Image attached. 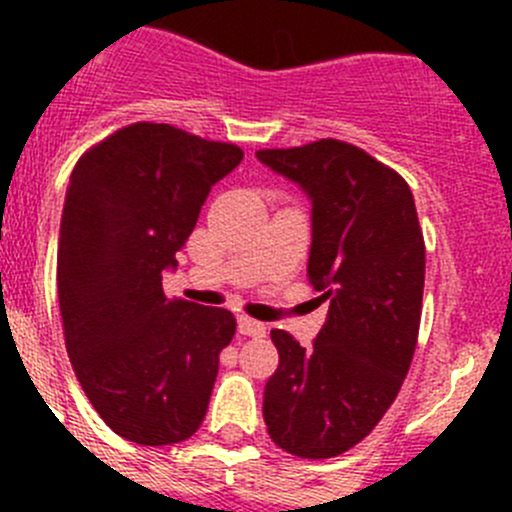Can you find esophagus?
Returning <instances> with one entry per match:
<instances>
[{
  "instance_id": "1",
  "label": "esophagus",
  "mask_w": 512,
  "mask_h": 512,
  "mask_svg": "<svg viewBox=\"0 0 512 512\" xmlns=\"http://www.w3.org/2000/svg\"><path fill=\"white\" fill-rule=\"evenodd\" d=\"M237 332L245 334V337H265V324L240 314V317H237Z\"/></svg>"
}]
</instances>
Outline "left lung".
<instances>
[{"label": "left lung", "instance_id": "obj_1", "mask_svg": "<svg viewBox=\"0 0 512 512\" xmlns=\"http://www.w3.org/2000/svg\"><path fill=\"white\" fill-rule=\"evenodd\" d=\"M257 158L312 200L307 275L329 299L312 347L272 329L280 366L262 414L287 453L334 458L374 431L414 359L426 277L414 195L396 170L337 138Z\"/></svg>", "mask_w": 512, "mask_h": 512}]
</instances>
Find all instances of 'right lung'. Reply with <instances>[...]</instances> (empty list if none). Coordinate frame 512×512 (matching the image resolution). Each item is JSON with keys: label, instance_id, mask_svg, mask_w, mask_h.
<instances>
[{"label": "right lung", "instance_id": "1", "mask_svg": "<svg viewBox=\"0 0 512 512\" xmlns=\"http://www.w3.org/2000/svg\"><path fill=\"white\" fill-rule=\"evenodd\" d=\"M232 143L168 123H131L71 173L56 257L71 366L118 436L168 446L203 423L235 317L168 299L163 270L198 223L210 188L240 165Z\"/></svg>", "mask_w": 512, "mask_h": 512}]
</instances>
